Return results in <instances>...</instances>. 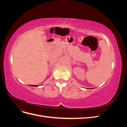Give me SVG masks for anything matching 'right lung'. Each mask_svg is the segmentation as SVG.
I'll list each match as a JSON object with an SVG mask.
<instances>
[{"label":"right lung","mask_w":127,"mask_h":127,"mask_svg":"<svg viewBox=\"0 0 127 127\" xmlns=\"http://www.w3.org/2000/svg\"><path fill=\"white\" fill-rule=\"evenodd\" d=\"M29 86H36V85H29Z\"/></svg>","instance_id":"1"}]
</instances>
